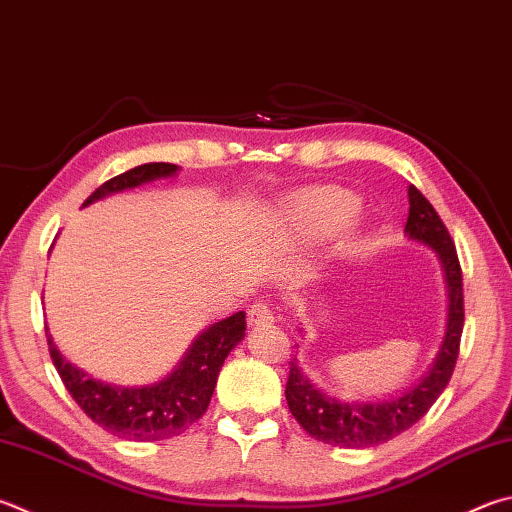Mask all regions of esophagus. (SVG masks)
<instances>
[{"label": "esophagus", "mask_w": 512, "mask_h": 512, "mask_svg": "<svg viewBox=\"0 0 512 512\" xmlns=\"http://www.w3.org/2000/svg\"><path fill=\"white\" fill-rule=\"evenodd\" d=\"M273 322V309L266 302H255L248 309V324L250 327H266Z\"/></svg>", "instance_id": "1"}]
</instances>
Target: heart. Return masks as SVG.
I'll return each mask as SVG.
<instances>
[{"mask_svg":"<svg viewBox=\"0 0 512 512\" xmlns=\"http://www.w3.org/2000/svg\"><path fill=\"white\" fill-rule=\"evenodd\" d=\"M356 210L358 199L351 192L324 185L295 194L284 210V219L293 235L313 239L345 226Z\"/></svg>","mask_w":512,"mask_h":512,"instance_id":"b5f03b06","label":"heart"}]
</instances>
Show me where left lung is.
<instances>
[{"mask_svg": "<svg viewBox=\"0 0 512 512\" xmlns=\"http://www.w3.org/2000/svg\"><path fill=\"white\" fill-rule=\"evenodd\" d=\"M405 232L416 241H423L441 257L445 282L450 293L448 331L439 356L432 362L421 383L398 398L378 403H342L322 394L302 369L291 362L286 380V403L313 439L340 448H374V445L394 439L425 416L436 398L448 387L454 365H457L461 333H463V275L457 257V248L445 228L439 212L432 208L414 185H410V215Z\"/></svg>", "mask_w": 512, "mask_h": 512, "instance_id": "obj_1", "label": "left lung"}]
</instances>
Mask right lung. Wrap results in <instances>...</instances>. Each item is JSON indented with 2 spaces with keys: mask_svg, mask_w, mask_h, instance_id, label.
Here are the masks:
<instances>
[{
  "mask_svg": "<svg viewBox=\"0 0 512 512\" xmlns=\"http://www.w3.org/2000/svg\"><path fill=\"white\" fill-rule=\"evenodd\" d=\"M176 170L179 167L174 163L138 165L134 170H127L102 183L82 206H89L107 194L136 188V185L161 179V176H172ZM244 331V311L212 324L192 342L181 365L170 376L147 387H111L89 378L60 356L49 331H46V340H49L51 360L64 387L69 389L73 401L91 421L120 439L161 441L185 432L206 414L219 369L230 349L246 336Z\"/></svg>",
  "mask_w": 512,
  "mask_h": 512,
  "instance_id": "1",
  "label": "right lung"
}]
</instances>
